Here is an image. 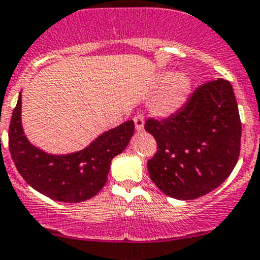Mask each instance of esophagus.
Returning <instances> with one entry per match:
<instances>
[{
  "mask_svg": "<svg viewBox=\"0 0 260 260\" xmlns=\"http://www.w3.org/2000/svg\"><path fill=\"white\" fill-rule=\"evenodd\" d=\"M133 121H134V125H135V128H137V132H142L143 128H144V117H143V114H140V113L135 114L134 118H133Z\"/></svg>",
  "mask_w": 260,
  "mask_h": 260,
  "instance_id": "obj_1",
  "label": "esophagus"
}]
</instances>
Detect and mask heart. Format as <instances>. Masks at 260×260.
<instances>
[{
  "label": "heart",
  "mask_w": 260,
  "mask_h": 260,
  "mask_svg": "<svg viewBox=\"0 0 260 260\" xmlns=\"http://www.w3.org/2000/svg\"><path fill=\"white\" fill-rule=\"evenodd\" d=\"M159 83L165 85L152 99V111L157 114H171L183 106L189 91L190 81L185 75L165 72L159 77Z\"/></svg>",
  "instance_id": "b5f03b06"
}]
</instances>
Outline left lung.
I'll list each match as a JSON object with an SVG mask.
<instances>
[{
  "label": "left lung",
  "instance_id": "8db88e82",
  "mask_svg": "<svg viewBox=\"0 0 260 260\" xmlns=\"http://www.w3.org/2000/svg\"><path fill=\"white\" fill-rule=\"evenodd\" d=\"M146 132L157 151L148 159L152 182L178 200H194L222 184L239 161L241 120L227 80L197 87L168 118L149 117Z\"/></svg>",
  "mask_w": 260,
  "mask_h": 260
}]
</instances>
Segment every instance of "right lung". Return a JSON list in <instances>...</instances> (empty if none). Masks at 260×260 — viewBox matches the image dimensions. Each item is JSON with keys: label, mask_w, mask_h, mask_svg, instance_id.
Wrapping results in <instances>:
<instances>
[{"label": "right lung", "mask_w": 260, "mask_h": 260, "mask_svg": "<svg viewBox=\"0 0 260 260\" xmlns=\"http://www.w3.org/2000/svg\"><path fill=\"white\" fill-rule=\"evenodd\" d=\"M21 95L9 126V149L23 179L40 193L61 202L91 199L107 183L111 161L126 148L134 134V122L126 121L106 132L85 149L52 156L33 147L20 122Z\"/></svg>", "instance_id": "right-lung-1"}]
</instances>
